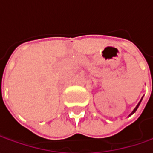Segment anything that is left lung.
Masks as SVG:
<instances>
[{"label":"left lung","instance_id":"left-lung-1","mask_svg":"<svg viewBox=\"0 0 153 153\" xmlns=\"http://www.w3.org/2000/svg\"><path fill=\"white\" fill-rule=\"evenodd\" d=\"M142 99H143V97H142V98H141V99H140V102L138 103V105H136V106H135V108L134 109V110H133V111H132V112H131V113H130V114H129V117H130V116H131V115L134 114V112H135V111H136V110H137V109H138L139 105H140V102H141V100H142Z\"/></svg>","mask_w":153,"mask_h":153}]
</instances>
